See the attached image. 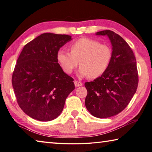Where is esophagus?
<instances>
[{
  "label": "esophagus",
  "mask_w": 152,
  "mask_h": 152,
  "mask_svg": "<svg viewBox=\"0 0 152 152\" xmlns=\"http://www.w3.org/2000/svg\"><path fill=\"white\" fill-rule=\"evenodd\" d=\"M74 84H75L76 87H78L82 85V83L79 81H74Z\"/></svg>",
  "instance_id": "1"
}]
</instances>
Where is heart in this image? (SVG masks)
Listing matches in <instances>:
<instances>
[{
    "label": "heart",
    "instance_id": "heart-1",
    "mask_svg": "<svg viewBox=\"0 0 152 152\" xmlns=\"http://www.w3.org/2000/svg\"><path fill=\"white\" fill-rule=\"evenodd\" d=\"M70 52L63 49L57 52V60L64 72L70 74L78 65L79 75L96 78L103 74L112 60L110 46L89 38H80L72 43Z\"/></svg>",
    "mask_w": 152,
    "mask_h": 152
}]
</instances>
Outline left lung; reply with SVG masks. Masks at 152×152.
<instances>
[{"instance_id": "left-lung-1", "label": "left lung", "mask_w": 152, "mask_h": 152, "mask_svg": "<svg viewBox=\"0 0 152 152\" xmlns=\"http://www.w3.org/2000/svg\"><path fill=\"white\" fill-rule=\"evenodd\" d=\"M96 35L109 38L112 60L103 74L84 84L88 92L85 105L92 115L103 119L125 109L137 91L139 80L136 59L128 43L110 30L99 31Z\"/></svg>"}]
</instances>
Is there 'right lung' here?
Masks as SVG:
<instances>
[{"instance_id": "right-lung-1", "label": "right lung", "mask_w": 152, "mask_h": 152, "mask_svg": "<svg viewBox=\"0 0 152 152\" xmlns=\"http://www.w3.org/2000/svg\"><path fill=\"white\" fill-rule=\"evenodd\" d=\"M70 40V35L43 33L27 43L18 58L12 87L18 104L33 119H55L75 88L74 79L64 72L56 58L60 48Z\"/></svg>"}]
</instances>
